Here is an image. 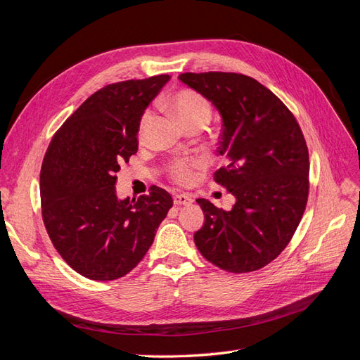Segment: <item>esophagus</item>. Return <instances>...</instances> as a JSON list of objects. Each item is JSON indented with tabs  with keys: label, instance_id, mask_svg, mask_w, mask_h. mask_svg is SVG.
I'll use <instances>...</instances> for the list:
<instances>
[{
	"label": "esophagus",
	"instance_id": "esophagus-1",
	"mask_svg": "<svg viewBox=\"0 0 360 360\" xmlns=\"http://www.w3.org/2000/svg\"><path fill=\"white\" fill-rule=\"evenodd\" d=\"M172 198H174V204H177V205H188L193 201L192 195H189V193H176Z\"/></svg>",
	"mask_w": 360,
	"mask_h": 360
}]
</instances>
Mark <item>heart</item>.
Wrapping results in <instances>:
<instances>
[{
  "label": "heart",
  "mask_w": 360,
  "mask_h": 360,
  "mask_svg": "<svg viewBox=\"0 0 360 360\" xmlns=\"http://www.w3.org/2000/svg\"><path fill=\"white\" fill-rule=\"evenodd\" d=\"M163 106L177 117L183 127L189 130L192 127H204L212 120L213 108L205 97L192 89H181L172 93L163 101ZM153 120L151 111H146L139 118L138 123V138L144 139L147 130ZM200 167V162L195 159H177L171 162L169 176L179 184H189L195 179V171Z\"/></svg>",
  "instance_id": "obj_1"
}]
</instances>
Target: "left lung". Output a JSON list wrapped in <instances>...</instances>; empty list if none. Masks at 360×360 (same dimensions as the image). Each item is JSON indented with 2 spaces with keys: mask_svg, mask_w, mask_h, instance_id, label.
<instances>
[{
  "mask_svg": "<svg viewBox=\"0 0 360 360\" xmlns=\"http://www.w3.org/2000/svg\"><path fill=\"white\" fill-rule=\"evenodd\" d=\"M179 79L221 111L213 180L236 197L231 212L198 198L205 221L193 240L201 255L231 274L263 269L287 248L307 209L309 153L296 117L257 79L234 72L181 73Z\"/></svg>",
  "mask_w": 360,
  "mask_h": 360,
  "instance_id": "8db88e82",
  "label": "left lung"
}]
</instances>
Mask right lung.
<instances>
[{"label":"right lung","instance_id":"add662e5","mask_svg":"<svg viewBox=\"0 0 360 360\" xmlns=\"http://www.w3.org/2000/svg\"><path fill=\"white\" fill-rule=\"evenodd\" d=\"M169 79L158 75L105 85L52 136L40 171L41 217L53 248L79 275L114 281L144 258L172 197L150 186L120 201L117 172L138 151V123Z\"/></svg>","mask_w":360,"mask_h":360}]
</instances>
